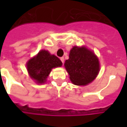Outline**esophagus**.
Returning <instances> with one entry per match:
<instances>
[{
  "mask_svg": "<svg viewBox=\"0 0 127 127\" xmlns=\"http://www.w3.org/2000/svg\"><path fill=\"white\" fill-rule=\"evenodd\" d=\"M61 61H62V63H64V57L61 58Z\"/></svg>",
  "mask_w": 127,
  "mask_h": 127,
  "instance_id": "esophagus-1",
  "label": "esophagus"
}]
</instances>
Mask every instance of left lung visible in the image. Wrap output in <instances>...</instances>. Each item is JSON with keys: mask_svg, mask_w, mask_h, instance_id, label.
Masks as SVG:
<instances>
[{"mask_svg": "<svg viewBox=\"0 0 127 127\" xmlns=\"http://www.w3.org/2000/svg\"><path fill=\"white\" fill-rule=\"evenodd\" d=\"M64 66L71 82L85 86L92 82L99 72V62L95 53L86 47L74 46L69 53Z\"/></svg>", "mask_w": 127, "mask_h": 127, "instance_id": "1", "label": "left lung"}]
</instances>
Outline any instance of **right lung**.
I'll return each instance as SVG.
<instances>
[{"instance_id":"1","label":"right lung","mask_w":127,"mask_h":127,"mask_svg":"<svg viewBox=\"0 0 127 127\" xmlns=\"http://www.w3.org/2000/svg\"><path fill=\"white\" fill-rule=\"evenodd\" d=\"M62 62L55 55L50 54L46 50H42L37 55L31 58L26 64L30 77L37 84H43L53 68L62 66Z\"/></svg>"}]
</instances>
